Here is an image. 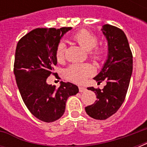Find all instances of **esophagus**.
<instances>
[{
  "label": "esophagus",
  "mask_w": 147,
  "mask_h": 147,
  "mask_svg": "<svg viewBox=\"0 0 147 147\" xmlns=\"http://www.w3.org/2000/svg\"><path fill=\"white\" fill-rule=\"evenodd\" d=\"M78 89H79V92H84L86 91V88L84 87H79L78 88Z\"/></svg>",
  "instance_id": "1"
}]
</instances>
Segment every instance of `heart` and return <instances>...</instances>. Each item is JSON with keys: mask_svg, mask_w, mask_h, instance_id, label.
I'll use <instances>...</instances> for the list:
<instances>
[{"mask_svg": "<svg viewBox=\"0 0 147 147\" xmlns=\"http://www.w3.org/2000/svg\"><path fill=\"white\" fill-rule=\"evenodd\" d=\"M73 40L85 50L90 51V55L96 61H101L106 56L105 47L97 46L98 38L94 33L81 30L72 36ZM55 58L59 62L64 61L65 57V44L60 41L55 48ZM94 74V69L88 63H76L70 65L65 71V75L69 80L77 84H82L89 76Z\"/></svg>", "mask_w": 147, "mask_h": 147, "instance_id": "obj_1", "label": "heart"}]
</instances>
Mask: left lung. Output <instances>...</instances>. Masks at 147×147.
<instances>
[{"label":"left lung","mask_w":147,"mask_h":147,"mask_svg":"<svg viewBox=\"0 0 147 147\" xmlns=\"http://www.w3.org/2000/svg\"><path fill=\"white\" fill-rule=\"evenodd\" d=\"M103 34L107 40V59L94 78L98 83L105 80L102 90L88 88L96 94L97 100L85 107V111L96 120H105L115 114L124 101L133 71V55L127 38L121 29L105 24Z\"/></svg>","instance_id":"8db88e82"}]
</instances>
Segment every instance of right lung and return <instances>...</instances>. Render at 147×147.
Wrapping results in <instances>:
<instances>
[{"label":"right lung","mask_w":147,"mask_h":147,"mask_svg":"<svg viewBox=\"0 0 147 147\" xmlns=\"http://www.w3.org/2000/svg\"><path fill=\"white\" fill-rule=\"evenodd\" d=\"M71 27L37 28L19 40L15 53L13 72L26 107L44 122H53L63 115L69 96L78 92L77 85L61 82L58 88L47 82L57 64L55 48Z\"/></svg>","instance_id":"right-lung-1"}]
</instances>
